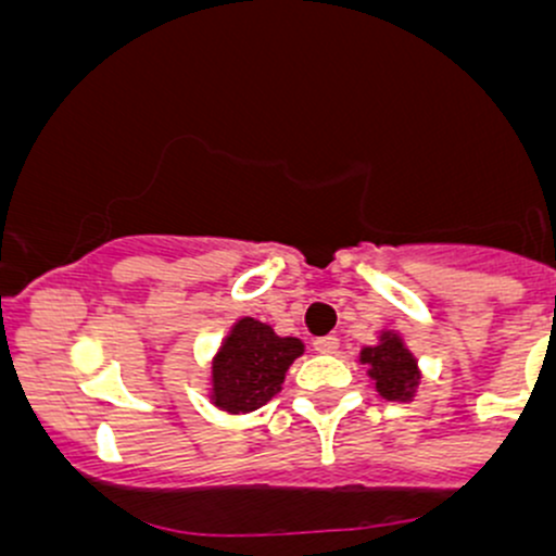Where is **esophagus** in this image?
Listing matches in <instances>:
<instances>
[{
	"label": "esophagus",
	"mask_w": 556,
	"mask_h": 556,
	"mask_svg": "<svg viewBox=\"0 0 556 556\" xmlns=\"http://www.w3.org/2000/svg\"><path fill=\"white\" fill-rule=\"evenodd\" d=\"M314 348L316 353H324V355H331L340 350V340H337L334 334H327V337H316L314 340Z\"/></svg>",
	"instance_id": "esophagus-1"
}]
</instances>
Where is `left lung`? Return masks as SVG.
Segmentation results:
<instances>
[{
	"label": "left lung",
	"mask_w": 556,
	"mask_h": 556,
	"mask_svg": "<svg viewBox=\"0 0 556 556\" xmlns=\"http://www.w3.org/2000/svg\"><path fill=\"white\" fill-rule=\"evenodd\" d=\"M361 363L368 366L376 392L384 400L407 402L416 397L420 384V368L416 355L405 348L400 334L381 331L379 342L361 350Z\"/></svg>",
	"instance_id": "8db88e82"
}]
</instances>
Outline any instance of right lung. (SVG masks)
Wrapping results in <instances>:
<instances>
[{"mask_svg":"<svg viewBox=\"0 0 556 556\" xmlns=\"http://www.w3.org/2000/svg\"><path fill=\"white\" fill-rule=\"evenodd\" d=\"M303 350L298 337H279L269 324L242 316L212 361V402L232 416L258 410L277 397Z\"/></svg>","mask_w":556,"mask_h":556,"instance_id":"right-lung-1","label":"right lung"}]
</instances>
